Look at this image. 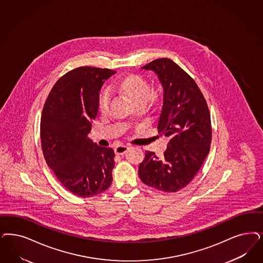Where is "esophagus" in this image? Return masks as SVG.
<instances>
[{
    "instance_id": "34e87169",
    "label": "esophagus",
    "mask_w": 263,
    "mask_h": 263,
    "mask_svg": "<svg viewBox=\"0 0 263 263\" xmlns=\"http://www.w3.org/2000/svg\"><path fill=\"white\" fill-rule=\"evenodd\" d=\"M128 149H129V146H128V145H118V146L115 148V152H116V154H118V155H121V154H125Z\"/></svg>"
}]
</instances>
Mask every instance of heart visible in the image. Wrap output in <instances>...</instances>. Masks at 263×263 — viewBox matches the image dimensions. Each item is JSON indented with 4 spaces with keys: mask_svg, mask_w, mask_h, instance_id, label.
<instances>
[{
    "mask_svg": "<svg viewBox=\"0 0 263 263\" xmlns=\"http://www.w3.org/2000/svg\"><path fill=\"white\" fill-rule=\"evenodd\" d=\"M118 90L125 94L137 107H144L145 104L153 105L159 99V94L152 90L151 84L145 77L138 73H129L118 82ZM109 96L103 92L99 97L98 109L101 112H106L109 107Z\"/></svg>",
    "mask_w": 263,
    "mask_h": 263,
    "instance_id": "b5f03b06",
    "label": "heart"
}]
</instances>
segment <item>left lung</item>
Masks as SVG:
<instances>
[{"label": "left lung", "instance_id": "8db88e82", "mask_svg": "<svg viewBox=\"0 0 263 263\" xmlns=\"http://www.w3.org/2000/svg\"><path fill=\"white\" fill-rule=\"evenodd\" d=\"M142 68L154 71L163 86L157 128L170 141L162 158L145 152L139 177L149 187L177 192L193 180L210 152L208 105L194 80L171 59H155Z\"/></svg>", "mask_w": 263, "mask_h": 263}]
</instances>
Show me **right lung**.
<instances>
[{
    "mask_svg": "<svg viewBox=\"0 0 263 263\" xmlns=\"http://www.w3.org/2000/svg\"><path fill=\"white\" fill-rule=\"evenodd\" d=\"M116 71L79 67L61 77L49 92L41 118L46 164L67 191L91 197L111 184L115 152L87 137L98 112L99 91Z\"/></svg>",
    "mask_w": 263,
    "mask_h": 263,
    "instance_id": "right-lung-1",
    "label": "right lung"
}]
</instances>
